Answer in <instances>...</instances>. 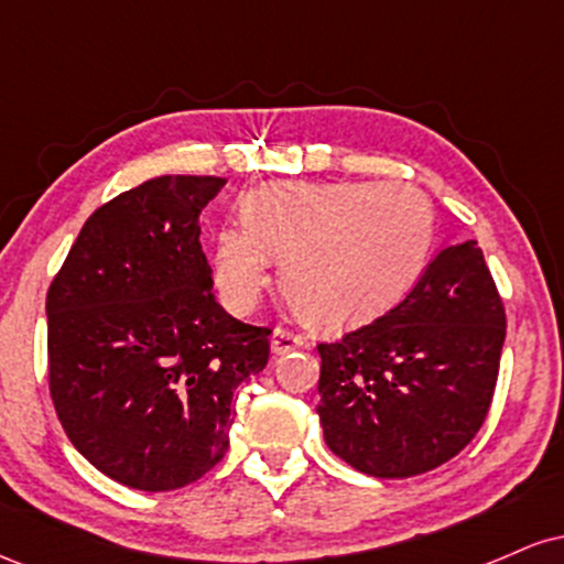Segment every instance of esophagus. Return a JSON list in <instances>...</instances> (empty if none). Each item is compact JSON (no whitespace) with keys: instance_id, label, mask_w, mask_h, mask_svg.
<instances>
[{"instance_id":"obj_1","label":"esophagus","mask_w":564,"mask_h":564,"mask_svg":"<svg viewBox=\"0 0 564 564\" xmlns=\"http://www.w3.org/2000/svg\"><path fill=\"white\" fill-rule=\"evenodd\" d=\"M302 345H304V336L289 332V328H275L273 339H270V349H273L275 355H283L289 352V349H296Z\"/></svg>"}]
</instances>
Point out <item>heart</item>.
Masks as SVG:
<instances>
[{"label":"heart","instance_id":"heart-1","mask_svg":"<svg viewBox=\"0 0 564 564\" xmlns=\"http://www.w3.org/2000/svg\"><path fill=\"white\" fill-rule=\"evenodd\" d=\"M435 241L430 198L408 183H286L243 200V225L215 238V281L246 313L283 257V289L313 323H349L398 300Z\"/></svg>","mask_w":564,"mask_h":564}]
</instances>
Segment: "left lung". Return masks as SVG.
<instances>
[{"mask_svg": "<svg viewBox=\"0 0 564 564\" xmlns=\"http://www.w3.org/2000/svg\"><path fill=\"white\" fill-rule=\"evenodd\" d=\"M503 336L480 246L443 249L390 313L318 345L326 445L384 480L451 462L488 416Z\"/></svg>", "mask_w": 564, "mask_h": 564, "instance_id": "obj_1", "label": "left lung"}]
</instances>
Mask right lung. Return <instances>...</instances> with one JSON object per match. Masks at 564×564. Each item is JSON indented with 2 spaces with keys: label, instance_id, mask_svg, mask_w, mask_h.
I'll return each instance as SVG.
<instances>
[{
  "label": "right lung",
  "instance_id": "add662e5",
  "mask_svg": "<svg viewBox=\"0 0 564 564\" xmlns=\"http://www.w3.org/2000/svg\"><path fill=\"white\" fill-rule=\"evenodd\" d=\"M223 177L164 174L93 212L47 291L50 394L74 448L161 494L228 451L232 394L270 358V328L219 307L198 215Z\"/></svg>",
  "mask_w": 564,
  "mask_h": 564
}]
</instances>
